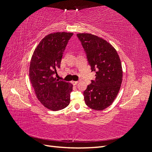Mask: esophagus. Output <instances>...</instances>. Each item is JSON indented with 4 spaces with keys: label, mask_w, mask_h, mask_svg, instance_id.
Listing matches in <instances>:
<instances>
[{
    "label": "esophagus",
    "mask_w": 152,
    "mask_h": 152,
    "mask_svg": "<svg viewBox=\"0 0 152 152\" xmlns=\"http://www.w3.org/2000/svg\"><path fill=\"white\" fill-rule=\"evenodd\" d=\"M72 83L73 85H77L78 83H79V81H72Z\"/></svg>",
    "instance_id": "1"
}]
</instances>
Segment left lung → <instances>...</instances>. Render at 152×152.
I'll return each mask as SVG.
<instances>
[{
	"mask_svg": "<svg viewBox=\"0 0 152 152\" xmlns=\"http://www.w3.org/2000/svg\"><path fill=\"white\" fill-rule=\"evenodd\" d=\"M96 79L91 80L84 92L87 106L103 110L112 104L121 89L122 68L120 58L107 41L89 34H78Z\"/></svg>",
	"mask_w": 152,
	"mask_h": 152,
	"instance_id": "1",
	"label": "left lung"
}]
</instances>
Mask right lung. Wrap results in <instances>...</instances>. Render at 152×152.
Returning a JSON list of instances; mask_svg holds the SVG:
<instances>
[{
    "label": "right lung",
    "instance_id": "obj_1",
    "mask_svg": "<svg viewBox=\"0 0 152 152\" xmlns=\"http://www.w3.org/2000/svg\"><path fill=\"white\" fill-rule=\"evenodd\" d=\"M73 34L56 32L45 36L34 50L30 61V80L37 98L53 111L66 108L70 102L72 84L53 75L60 68L63 53Z\"/></svg>",
    "mask_w": 152,
    "mask_h": 152
}]
</instances>
